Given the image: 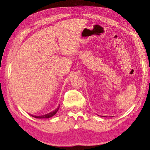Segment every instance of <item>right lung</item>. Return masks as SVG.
I'll list each match as a JSON object with an SVG mask.
<instances>
[{"label": "right lung", "mask_w": 150, "mask_h": 150, "mask_svg": "<svg viewBox=\"0 0 150 150\" xmlns=\"http://www.w3.org/2000/svg\"><path fill=\"white\" fill-rule=\"evenodd\" d=\"M59 106H58L57 108L55 109V110H54L53 112H51L46 114V115H42V116H34V115H31L34 118H49L50 117H52L53 116H54L56 112H57V110H59Z\"/></svg>", "instance_id": "1"}]
</instances>
